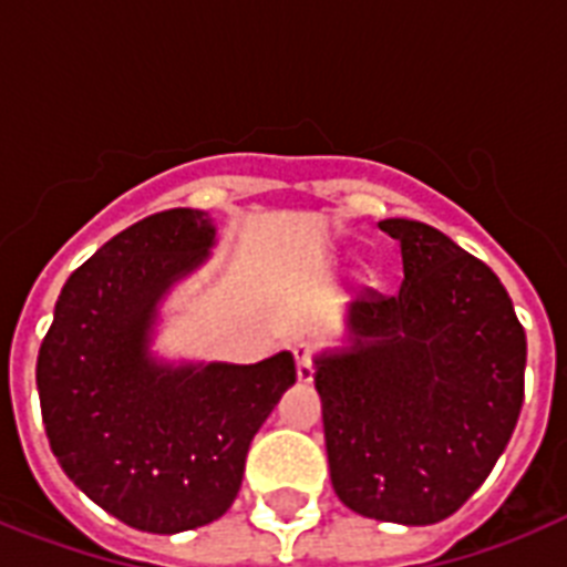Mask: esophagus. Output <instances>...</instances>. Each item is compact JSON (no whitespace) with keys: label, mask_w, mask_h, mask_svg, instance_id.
Masks as SVG:
<instances>
[{"label":"esophagus","mask_w":567,"mask_h":567,"mask_svg":"<svg viewBox=\"0 0 567 567\" xmlns=\"http://www.w3.org/2000/svg\"><path fill=\"white\" fill-rule=\"evenodd\" d=\"M292 354H295V360H298V380H300V383H312V374H315V365H312L315 349H312V343H307V340H298V343L292 346Z\"/></svg>","instance_id":"esophagus-1"}]
</instances>
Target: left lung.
<instances>
[{
	"label": "left lung",
	"instance_id": "obj_1",
	"mask_svg": "<svg viewBox=\"0 0 567 567\" xmlns=\"http://www.w3.org/2000/svg\"><path fill=\"white\" fill-rule=\"evenodd\" d=\"M403 255L398 295H360L346 346L315 358L329 471L346 508L434 525L485 483L525 389V329L499 278L412 218L378 224Z\"/></svg>",
	"mask_w": 567,
	"mask_h": 567
}]
</instances>
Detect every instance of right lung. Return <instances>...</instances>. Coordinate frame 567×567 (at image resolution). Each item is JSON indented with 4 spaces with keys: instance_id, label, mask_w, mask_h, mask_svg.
I'll use <instances>...</instances> for the list:
<instances>
[{
    "instance_id": "1",
    "label": "right lung",
    "mask_w": 567,
    "mask_h": 567,
    "mask_svg": "<svg viewBox=\"0 0 567 567\" xmlns=\"http://www.w3.org/2000/svg\"><path fill=\"white\" fill-rule=\"evenodd\" d=\"M215 247L204 209L147 215L70 275L39 349L37 385L50 449L107 514L147 534L224 517L247 452L295 360L169 363L153 354L162 303Z\"/></svg>"
}]
</instances>
